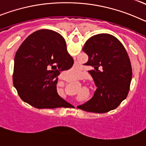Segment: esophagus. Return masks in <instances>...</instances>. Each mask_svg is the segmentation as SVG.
<instances>
[{"mask_svg": "<svg viewBox=\"0 0 146 146\" xmlns=\"http://www.w3.org/2000/svg\"><path fill=\"white\" fill-rule=\"evenodd\" d=\"M62 80H66V78H64V79H62Z\"/></svg>", "mask_w": 146, "mask_h": 146, "instance_id": "34e87169", "label": "esophagus"}]
</instances>
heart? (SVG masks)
I'll return each instance as SVG.
<instances>
[{"label":"heart","instance_id":"b5f03b06","mask_svg":"<svg viewBox=\"0 0 146 146\" xmlns=\"http://www.w3.org/2000/svg\"><path fill=\"white\" fill-rule=\"evenodd\" d=\"M73 72H74V73H75L76 71H75V70H73Z\"/></svg>","mask_w":146,"mask_h":146}]
</instances>
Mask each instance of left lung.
Returning <instances> with one entry per match:
<instances>
[{"instance_id":"obj_1","label":"left lung","mask_w":146,"mask_h":146,"mask_svg":"<svg viewBox=\"0 0 146 146\" xmlns=\"http://www.w3.org/2000/svg\"><path fill=\"white\" fill-rule=\"evenodd\" d=\"M88 55L85 65L92 70L97 89L94 96L77 108L87 112L104 113L118 107L128 95L132 77L131 62L123 45L108 33L95 35L82 48Z\"/></svg>"}]
</instances>
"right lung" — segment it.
Here are the masks:
<instances>
[{"mask_svg":"<svg viewBox=\"0 0 146 146\" xmlns=\"http://www.w3.org/2000/svg\"><path fill=\"white\" fill-rule=\"evenodd\" d=\"M74 60L61 35L42 29L22 43L15 57L13 83L23 102L38 109L67 104L57 92L60 71L69 69Z\"/></svg>","mask_w":146,"mask_h":146,"instance_id":"add662e5","label":"right lung"}]
</instances>
